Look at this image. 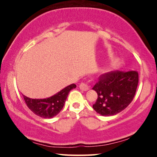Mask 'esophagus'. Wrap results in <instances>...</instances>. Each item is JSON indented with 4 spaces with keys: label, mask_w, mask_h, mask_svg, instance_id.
Listing matches in <instances>:
<instances>
[{
    "label": "esophagus",
    "mask_w": 157,
    "mask_h": 157,
    "mask_svg": "<svg viewBox=\"0 0 157 157\" xmlns=\"http://www.w3.org/2000/svg\"><path fill=\"white\" fill-rule=\"evenodd\" d=\"M79 88L82 90V91H88L90 89V86L89 85V83H81L80 86H79Z\"/></svg>",
    "instance_id": "1"
}]
</instances>
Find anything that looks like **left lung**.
<instances>
[{
  "mask_svg": "<svg viewBox=\"0 0 157 157\" xmlns=\"http://www.w3.org/2000/svg\"><path fill=\"white\" fill-rule=\"evenodd\" d=\"M138 83L136 71H115L101 75L92 89L98 94L93 109L102 116L117 114L132 101Z\"/></svg>",
  "mask_w": 157,
  "mask_h": 157,
  "instance_id": "1",
  "label": "left lung"
}]
</instances>
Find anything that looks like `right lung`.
<instances>
[{
  "label": "right lung",
  "instance_id": "right-lung-1",
  "mask_svg": "<svg viewBox=\"0 0 157 157\" xmlns=\"http://www.w3.org/2000/svg\"><path fill=\"white\" fill-rule=\"evenodd\" d=\"M76 87V85L73 83L53 96L44 99H33L24 95L23 96L28 107L36 115L44 119H51L62 110L68 93Z\"/></svg>",
  "mask_w": 157,
  "mask_h": 157
}]
</instances>
